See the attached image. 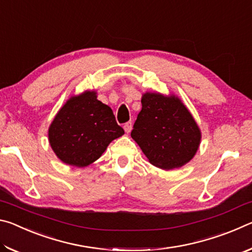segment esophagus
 Instances as JSON below:
<instances>
[{"mask_svg": "<svg viewBox=\"0 0 252 252\" xmlns=\"http://www.w3.org/2000/svg\"><path fill=\"white\" fill-rule=\"evenodd\" d=\"M123 127H125V131L126 132V133H130L132 130V122H126Z\"/></svg>", "mask_w": 252, "mask_h": 252, "instance_id": "esophagus-1", "label": "esophagus"}]
</instances>
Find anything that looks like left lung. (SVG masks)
<instances>
[{"mask_svg": "<svg viewBox=\"0 0 252 252\" xmlns=\"http://www.w3.org/2000/svg\"><path fill=\"white\" fill-rule=\"evenodd\" d=\"M131 136L150 163L163 170L180 168L197 152L201 132L179 97L147 92Z\"/></svg>", "mask_w": 252, "mask_h": 252, "instance_id": "8db88e82", "label": "left lung"}]
</instances>
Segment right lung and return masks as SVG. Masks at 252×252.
Here are the masks:
<instances>
[{"mask_svg": "<svg viewBox=\"0 0 252 252\" xmlns=\"http://www.w3.org/2000/svg\"><path fill=\"white\" fill-rule=\"evenodd\" d=\"M123 134L112 110L96 99L94 91L67 100L49 127V141L55 155L79 168L99 159L110 142Z\"/></svg>", "mask_w": 252, "mask_h": 252, "instance_id": "obj_1", "label": "right lung"}]
</instances>
